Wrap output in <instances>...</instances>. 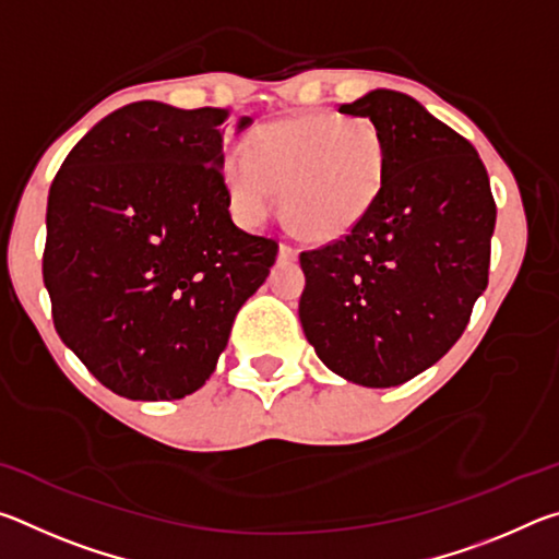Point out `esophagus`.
I'll use <instances>...</instances> for the list:
<instances>
[{
	"label": "esophagus",
	"instance_id": "esophagus-1",
	"mask_svg": "<svg viewBox=\"0 0 559 559\" xmlns=\"http://www.w3.org/2000/svg\"><path fill=\"white\" fill-rule=\"evenodd\" d=\"M298 259V251L293 249L290 243H281V249H278V261H283V263H290V261H296Z\"/></svg>",
	"mask_w": 559,
	"mask_h": 559
}]
</instances>
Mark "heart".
<instances>
[{
	"instance_id": "obj_1",
	"label": "heart",
	"mask_w": 559,
	"mask_h": 559,
	"mask_svg": "<svg viewBox=\"0 0 559 559\" xmlns=\"http://www.w3.org/2000/svg\"><path fill=\"white\" fill-rule=\"evenodd\" d=\"M222 177L246 224L283 219L310 241H335L372 210L386 177V143L370 118L310 112L259 126L226 150Z\"/></svg>"
}]
</instances>
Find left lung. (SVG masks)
<instances>
[{"label": "left lung", "mask_w": 559, "mask_h": 559, "mask_svg": "<svg viewBox=\"0 0 559 559\" xmlns=\"http://www.w3.org/2000/svg\"><path fill=\"white\" fill-rule=\"evenodd\" d=\"M340 112L382 132L386 177L347 236L300 253L298 316L335 374L396 386L466 330L488 286L496 202L476 147L412 96L377 88Z\"/></svg>", "instance_id": "1"}]
</instances>
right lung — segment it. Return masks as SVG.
I'll return each instance as SVG.
<instances>
[{
    "instance_id": "obj_1",
    "label": "right lung",
    "mask_w": 559,
    "mask_h": 559,
    "mask_svg": "<svg viewBox=\"0 0 559 559\" xmlns=\"http://www.w3.org/2000/svg\"><path fill=\"white\" fill-rule=\"evenodd\" d=\"M229 110L118 108L63 159L46 210L56 333L128 400H182L210 380L278 243L231 222ZM251 126L239 118L236 130Z\"/></svg>"
}]
</instances>
